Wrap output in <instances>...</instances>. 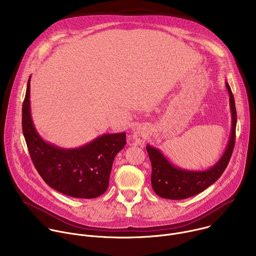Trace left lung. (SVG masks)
Segmentation results:
<instances>
[{
    "label": "left lung",
    "instance_id": "left-lung-1",
    "mask_svg": "<svg viewBox=\"0 0 256 256\" xmlns=\"http://www.w3.org/2000/svg\"><path fill=\"white\" fill-rule=\"evenodd\" d=\"M225 86L229 94L231 132L226 150L216 164L206 170L180 168L171 163L158 148L147 144L146 149L152 164V188L157 196L168 200H184L194 196L210 186L225 171L233 153L237 124L234 96L227 81H225Z\"/></svg>",
    "mask_w": 256,
    "mask_h": 256
}]
</instances>
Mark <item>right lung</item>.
Segmentation results:
<instances>
[{
    "instance_id": "1",
    "label": "right lung",
    "mask_w": 256,
    "mask_h": 256,
    "mask_svg": "<svg viewBox=\"0 0 256 256\" xmlns=\"http://www.w3.org/2000/svg\"><path fill=\"white\" fill-rule=\"evenodd\" d=\"M30 79L22 106V128L31 160L52 188L77 198H94L108 188L112 163L126 144V132L103 134L78 148H60L36 130L30 109Z\"/></svg>"
}]
</instances>
